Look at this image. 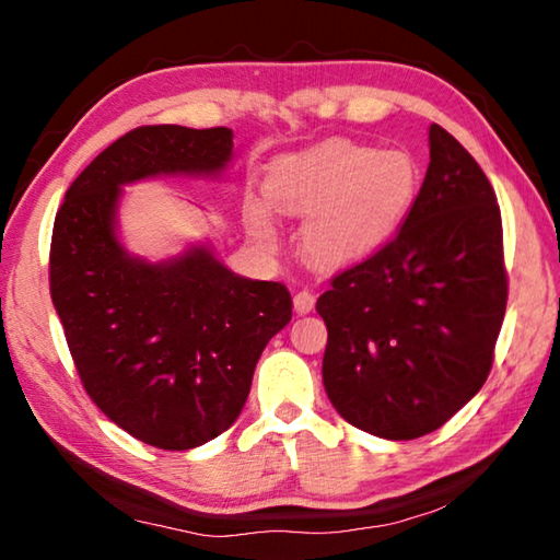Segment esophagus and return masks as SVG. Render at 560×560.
I'll use <instances>...</instances> for the list:
<instances>
[{
    "label": "esophagus",
    "instance_id": "1",
    "mask_svg": "<svg viewBox=\"0 0 560 560\" xmlns=\"http://www.w3.org/2000/svg\"><path fill=\"white\" fill-rule=\"evenodd\" d=\"M316 306V293L308 291V289H301L296 296H293V308H296V314H311Z\"/></svg>",
    "mask_w": 560,
    "mask_h": 560
}]
</instances>
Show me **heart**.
Listing matches in <instances>:
<instances>
[{"instance_id": "obj_1", "label": "heart", "mask_w": 560, "mask_h": 560, "mask_svg": "<svg viewBox=\"0 0 560 560\" xmlns=\"http://www.w3.org/2000/svg\"><path fill=\"white\" fill-rule=\"evenodd\" d=\"M420 175L405 150H375L330 140L273 167L267 195L291 217H306L301 244L320 267H353L375 254L410 214ZM249 230L264 246L277 244V226L264 205H252Z\"/></svg>"}]
</instances>
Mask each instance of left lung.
Masks as SVG:
<instances>
[{"label":"left lung","mask_w":560,"mask_h":560,"mask_svg":"<svg viewBox=\"0 0 560 560\" xmlns=\"http://www.w3.org/2000/svg\"><path fill=\"white\" fill-rule=\"evenodd\" d=\"M506 296L494 187L432 122L430 167L402 226L336 273L316 303L328 328V400L375 438L442 428L487 381Z\"/></svg>","instance_id":"obj_1"}]
</instances>
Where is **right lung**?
I'll return each instance as SVG.
<instances>
[{"mask_svg": "<svg viewBox=\"0 0 560 560\" xmlns=\"http://www.w3.org/2000/svg\"><path fill=\"white\" fill-rule=\"evenodd\" d=\"M230 128L140 126L73 179L54 220L49 287L83 387L158 450H192L240 417L261 350L291 320L279 281L236 277L210 249L150 264L116 236L120 185L214 175Z\"/></svg>", "mask_w": 560, "mask_h": 560, "instance_id": "obj_1", "label": "right lung"}]
</instances>
